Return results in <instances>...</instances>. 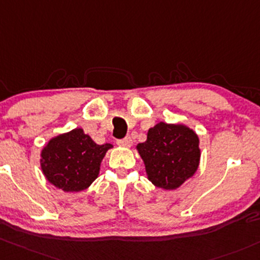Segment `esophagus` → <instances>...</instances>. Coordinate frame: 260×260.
I'll return each instance as SVG.
<instances>
[{"instance_id": "1", "label": "esophagus", "mask_w": 260, "mask_h": 260, "mask_svg": "<svg viewBox=\"0 0 260 260\" xmlns=\"http://www.w3.org/2000/svg\"><path fill=\"white\" fill-rule=\"evenodd\" d=\"M117 144H118L119 147H125V148H129V147L132 146V138L125 137V138L121 139V141H117Z\"/></svg>"}]
</instances>
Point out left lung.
Segmentation results:
<instances>
[{"label": "left lung", "mask_w": 260, "mask_h": 260, "mask_svg": "<svg viewBox=\"0 0 260 260\" xmlns=\"http://www.w3.org/2000/svg\"><path fill=\"white\" fill-rule=\"evenodd\" d=\"M137 151L147 178L165 190L177 189L192 178L201 162L198 135L183 123H157Z\"/></svg>", "instance_id": "8db88e82"}]
</instances>
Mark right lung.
Listing matches in <instances>:
<instances>
[{
  "mask_svg": "<svg viewBox=\"0 0 260 260\" xmlns=\"http://www.w3.org/2000/svg\"><path fill=\"white\" fill-rule=\"evenodd\" d=\"M109 143L97 144L82 128L51 138L41 151V169L46 179L63 192L87 189L100 176Z\"/></svg>",
  "mask_w": 260,
  "mask_h": 260,
  "instance_id": "1",
  "label": "right lung"
}]
</instances>
